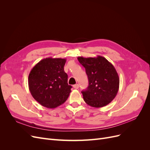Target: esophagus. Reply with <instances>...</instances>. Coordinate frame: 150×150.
<instances>
[{
  "instance_id": "obj_1",
  "label": "esophagus",
  "mask_w": 150,
  "mask_h": 150,
  "mask_svg": "<svg viewBox=\"0 0 150 150\" xmlns=\"http://www.w3.org/2000/svg\"><path fill=\"white\" fill-rule=\"evenodd\" d=\"M79 85L78 84H74V86H73V88H74V89H78L79 88Z\"/></svg>"
}]
</instances>
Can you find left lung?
Returning <instances> with one entry per match:
<instances>
[{
    "label": "left lung",
    "instance_id": "obj_1",
    "mask_svg": "<svg viewBox=\"0 0 150 150\" xmlns=\"http://www.w3.org/2000/svg\"><path fill=\"white\" fill-rule=\"evenodd\" d=\"M78 59L84 67L89 81L87 89L81 92L85 103L94 108L108 105L119 90L120 78L114 66L100 56Z\"/></svg>",
    "mask_w": 150,
    "mask_h": 150
}]
</instances>
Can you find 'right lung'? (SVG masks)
<instances>
[{
	"mask_svg": "<svg viewBox=\"0 0 150 150\" xmlns=\"http://www.w3.org/2000/svg\"><path fill=\"white\" fill-rule=\"evenodd\" d=\"M66 62V59L47 57L31 69L28 78L29 91L42 106L57 108L69 97L72 86L67 84V74L64 70Z\"/></svg>",
	"mask_w": 150,
	"mask_h": 150,
	"instance_id": "right-lung-1",
	"label": "right lung"
}]
</instances>
